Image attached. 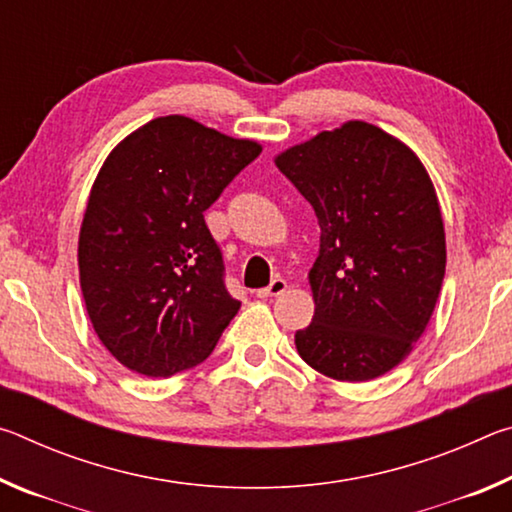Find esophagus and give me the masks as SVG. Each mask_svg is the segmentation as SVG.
I'll use <instances>...</instances> for the list:
<instances>
[{
	"label": "esophagus",
	"instance_id": "esophagus-1",
	"mask_svg": "<svg viewBox=\"0 0 512 512\" xmlns=\"http://www.w3.org/2000/svg\"><path fill=\"white\" fill-rule=\"evenodd\" d=\"M284 289H287V282H284L282 277H275V280H271V284H268L266 289H259V291H257V298H273V296H280V293H284Z\"/></svg>",
	"mask_w": 512,
	"mask_h": 512
}]
</instances>
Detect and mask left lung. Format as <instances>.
Returning a JSON list of instances; mask_svg holds the SVG:
<instances>
[{"label": "left lung", "instance_id": "left-lung-1", "mask_svg": "<svg viewBox=\"0 0 512 512\" xmlns=\"http://www.w3.org/2000/svg\"><path fill=\"white\" fill-rule=\"evenodd\" d=\"M275 164L320 225L316 309L296 332L298 354L339 381L384 375L413 350L443 287L445 228L427 169L366 121L318 133Z\"/></svg>", "mask_w": 512, "mask_h": 512}]
</instances>
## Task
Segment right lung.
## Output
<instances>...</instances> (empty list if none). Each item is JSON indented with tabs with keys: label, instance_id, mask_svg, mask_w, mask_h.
<instances>
[{
	"label": "right lung",
	"instance_id": "1",
	"mask_svg": "<svg viewBox=\"0 0 512 512\" xmlns=\"http://www.w3.org/2000/svg\"><path fill=\"white\" fill-rule=\"evenodd\" d=\"M262 146L198 121L158 117L103 162L85 207V309L121 366L171 377L210 357L241 307L203 212Z\"/></svg>",
	"mask_w": 512,
	"mask_h": 512
}]
</instances>
